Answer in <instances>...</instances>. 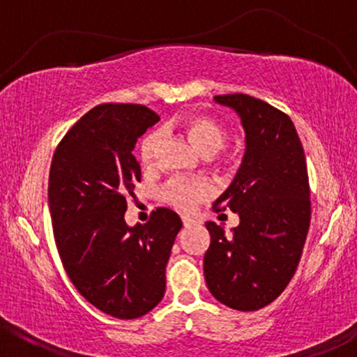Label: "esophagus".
I'll use <instances>...</instances> for the list:
<instances>
[{
  "label": "esophagus",
  "instance_id": "obj_1",
  "mask_svg": "<svg viewBox=\"0 0 357 357\" xmlns=\"http://www.w3.org/2000/svg\"><path fill=\"white\" fill-rule=\"evenodd\" d=\"M199 223V220H196V218H191V216H184L183 218V225L184 227H192V225H198Z\"/></svg>",
  "mask_w": 357,
  "mask_h": 357
}]
</instances>
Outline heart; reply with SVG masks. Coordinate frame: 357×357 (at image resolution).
<instances>
[{
	"label": "heart",
	"mask_w": 357,
	"mask_h": 357,
	"mask_svg": "<svg viewBox=\"0 0 357 357\" xmlns=\"http://www.w3.org/2000/svg\"><path fill=\"white\" fill-rule=\"evenodd\" d=\"M184 130L195 142V146L204 155L215 154L225 144L227 134L221 127L206 116H191L184 121ZM159 142H161V132L154 130L146 136L141 144V162L146 167L154 166L155 154H158ZM211 195L210 184L204 181H190V179H171L162 188V199L169 203L179 211H192L196 204L206 199Z\"/></svg>",
	"instance_id": "obj_1"
}]
</instances>
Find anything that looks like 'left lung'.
Here are the masks:
<instances>
[{"mask_svg":"<svg viewBox=\"0 0 357 357\" xmlns=\"http://www.w3.org/2000/svg\"><path fill=\"white\" fill-rule=\"evenodd\" d=\"M235 110L245 130V154L216 211L240 216L231 235L206 221L210 248L203 268L211 296L235 310H258L284 292L296 273L310 225L304 147L289 116L247 93L216 96Z\"/></svg>","mask_w":357,"mask_h":357,"instance_id":"obj_1","label":"left lung"}]
</instances>
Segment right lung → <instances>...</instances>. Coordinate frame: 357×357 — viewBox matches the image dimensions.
I'll return each mask as SVG.
<instances>
[{
    "label": "right lung",
    "instance_id": "1",
    "mask_svg": "<svg viewBox=\"0 0 357 357\" xmlns=\"http://www.w3.org/2000/svg\"><path fill=\"white\" fill-rule=\"evenodd\" d=\"M159 121L144 105L104 104L65 134L52 159L48 206L65 270L80 296L117 319H137L165 297L181 218L158 208L126 223V196L141 181L132 151Z\"/></svg>",
    "mask_w": 357,
    "mask_h": 357
}]
</instances>
